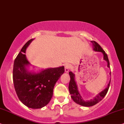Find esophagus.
<instances>
[{
	"label": "esophagus",
	"instance_id": "1",
	"mask_svg": "<svg viewBox=\"0 0 124 124\" xmlns=\"http://www.w3.org/2000/svg\"><path fill=\"white\" fill-rule=\"evenodd\" d=\"M70 68H71L70 65H69V64H66L65 65V71L66 72H68Z\"/></svg>",
	"mask_w": 124,
	"mask_h": 124
}]
</instances>
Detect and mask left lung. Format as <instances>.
<instances>
[{"mask_svg": "<svg viewBox=\"0 0 124 124\" xmlns=\"http://www.w3.org/2000/svg\"><path fill=\"white\" fill-rule=\"evenodd\" d=\"M92 43V45H93V50L95 52H101L103 54V59L104 60L106 61L107 62V67L108 68H109V61L108 55L105 53L104 51L103 50V49H102V47L99 45V44L96 42L94 41H91ZM110 75V72L109 73ZM69 75L70 77V83H69V90L70 93L71 94V97L72 99L74 100V102H75L76 103L78 104L82 105V106L84 107H91L93 105L96 104L97 103H98L99 102H100L104 98V96L106 95V94L108 92L109 87L110 85V80H109V82L108 84V85L103 91H102L101 92H100V93H99L96 96L92 99H91L90 100H85L82 98V96L80 95V93H79L77 83L75 82V74H74L72 71L69 72Z\"/></svg>", "mask_w": 124, "mask_h": 124, "instance_id": "1", "label": "left lung"}]
</instances>
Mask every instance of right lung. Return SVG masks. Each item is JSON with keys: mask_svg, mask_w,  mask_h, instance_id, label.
Listing matches in <instances>:
<instances>
[{"mask_svg": "<svg viewBox=\"0 0 124 124\" xmlns=\"http://www.w3.org/2000/svg\"><path fill=\"white\" fill-rule=\"evenodd\" d=\"M34 39L29 40L15 59L13 80L19 100L28 108L39 109L50 102L56 82L65 72L64 66L41 69L39 72L29 70L31 64L25 53Z\"/></svg>", "mask_w": 124, "mask_h": 124, "instance_id": "1", "label": "right lung"}]
</instances>
